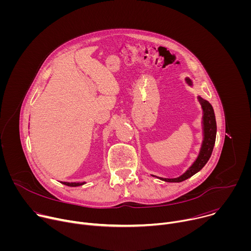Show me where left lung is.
<instances>
[{
    "mask_svg": "<svg viewBox=\"0 0 251 251\" xmlns=\"http://www.w3.org/2000/svg\"><path fill=\"white\" fill-rule=\"evenodd\" d=\"M186 81L190 86H193V81L186 77ZM198 100L201 106L202 109V118H201V126H202V142L201 146L199 152V155L196 159V161L193 163V165L180 176L174 177V178H168V177H160L157 176L152 175L153 176H156L162 181L168 182V183H180L183 182L187 178L191 177L198 172H200L204 165L209 160L214 143H216V137H217V122H216V116H214V111L211 104L201 98V96H198Z\"/></svg>",
    "mask_w": 251,
    "mask_h": 251,
    "instance_id": "obj_1",
    "label": "left lung"
}]
</instances>
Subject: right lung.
I'll list each match as a JSON object with an SVG mask.
<instances>
[{"mask_svg":"<svg viewBox=\"0 0 251 251\" xmlns=\"http://www.w3.org/2000/svg\"><path fill=\"white\" fill-rule=\"evenodd\" d=\"M61 184L68 186V187H78V186H82L85 184V182H78V183H68V182H60Z\"/></svg>","mask_w":251,"mask_h":251,"instance_id":"add662e5","label":"right lung"}]
</instances>
